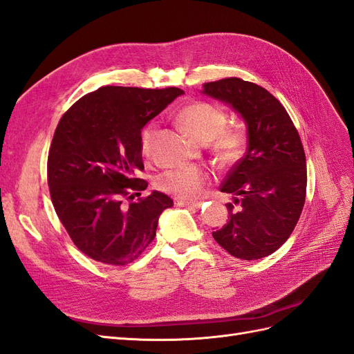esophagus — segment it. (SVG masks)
<instances>
[{
  "label": "esophagus",
  "mask_w": 354,
  "mask_h": 354,
  "mask_svg": "<svg viewBox=\"0 0 354 354\" xmlns=\"http://www.w3.org/2000/svg\"><path fill=\"white\" fill-rule=\"evenodd\" d=\"M176 205L180 207H188V209H198L201 201H185V200H178Z\"/></svg>",
  "instance_id": "obj_1"
}]
</instances>
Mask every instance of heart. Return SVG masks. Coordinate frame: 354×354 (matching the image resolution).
Here are the masks:
<instances>
[{"mask_svg":"<svg viewBox=\"0 0 354 354\" xmlns=\"http://www.w3.org/2000/svg\"><path fill=\"white\" fill-rule=\"evenodd\" d=\"M178 118L198 142L214 140V153L222 163H233L243 153L246 135L241 127H225L227 114L209 102H194L179 111ZM156 135V124H148L140 138V149L148 156ZM210 183V174L203 167L185 166L165 170L156 178V187L180 200H197Z\"/></svg>","mask_w":354,"mask_h":354,"instance_id":"obj_1","label":"heart"}]
</instances>
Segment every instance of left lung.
<instances>
[{"label":"left lung","instance_id":"obj_1","mask_svg":"<svg viewBox=\"0 0 354 354\" xmlns=\"http://www.w3.org/2000/svg\"><path fill=\"white\" fill-rule=\"evenodd\" d=\"M203 93L233 108L246 124V153L221 185L233 196L228 222L212 236L245 261L276 252L294 231L304 207L306 154L289 114L258 84L231 77L206 83Z\"/></svg>","mask_w":354,"mask_h":354}]
</instances>
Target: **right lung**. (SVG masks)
<instances>
[{
  "label": "right lung",
  "mask_w": 354,
  "mask_h": 354,
  "mask_svg": "<svg viewBox=\"0 0 354 354\" xmlns=\"http://www.w3.org/2000/svg\"><path fill=\"white\" fill-rule=\"evenodd\" d=\"M184 95L105 86L83 96L60 118L48 151L47 180L56 214L74 245L95 261L126 266L154 240L169 196L147 189L140 132L151 118Z\"/></svg>",
  "instance_id": "obj_1"
}]
</instances>
